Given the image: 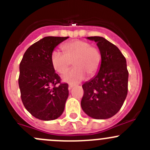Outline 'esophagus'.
I'll list each match as a JSON object with an SVG mask.
<instances>
[{"label": "esophagus", "instance_id": "esophagus-1", "mask_svg": "<svg viewBox=\"0 0 150 150\" xmlns=\"http://www.w3.org/2000/svg\"><path fill=\"white\" fill-rule=\"evenodd\" d=\"M73 87H75V85H73V84H69V89H72Z\"/></svg>", "mask_w": 150, "mask_h": 150}]
</instances>
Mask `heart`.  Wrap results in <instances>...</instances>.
Segmentation results:
<instances>
[{
  "label": "heart",
  "instance_id": "heart-1",
  "mask_svg": "<svg viewBox=\"0 0 150 150\" xmlns=\"http://www.w3.org/2000/svg\"><path fill=\"white\" fill-rule=\"evenodd\" d=\"M62 54L54 50L51 55L53 68L60 75L65 74L72 64L75 67L62 80L68 83H78L86 78V75L93 77L99 70L102 63V55L99 49L91 46L88 42L83 40H75L64 43Z\"/></svg>",
  "mask_w": 150,
  "mask_h": 150
}]
</instances>
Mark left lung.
<instances>
[{
	"instance_id": "8db88e82",
	"label": "left lung",
	"mask_w": 150,
	"mask_h": 150,
	"mask_svg": "<svg viewBox=\"0 0 150 150\" xmlns=\"http://www.w3.org/2000/svg\"><path fill=\"white\" fill-rule=\"evenodd\" d=\"M86 38L96 43L102 63L97 74L82 86L84 93L81 107L92 118H110L120 110L128 93L126 59L119 48L104 38Z\"/></svg>"
}]
</instances>
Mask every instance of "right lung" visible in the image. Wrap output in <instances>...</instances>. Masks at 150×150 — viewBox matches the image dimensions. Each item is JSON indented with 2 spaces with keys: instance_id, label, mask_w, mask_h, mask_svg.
<instances>
[{
  "instance_id": "1",
  "label": "right lung",
  "mask_w": 150,
  "mask_h": 150,
  "mask_svg": "<svg viewBox=\"0 0 150 150\" xmlns=\"http://www.w3.org/2000/svg\"><path fill=\"white\" fill-rule=\"evenodd\" d=\"M69 37L48 36L27 49L19 64V86L22 103L41 120L62 115L69 95L67 83H61L51 62L54 48Z\"/></svg>"
}]
</instances>
